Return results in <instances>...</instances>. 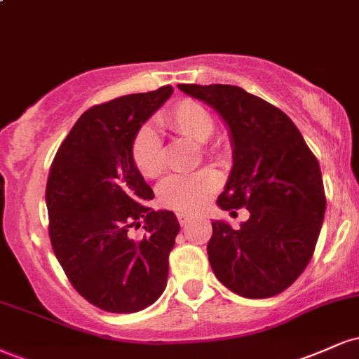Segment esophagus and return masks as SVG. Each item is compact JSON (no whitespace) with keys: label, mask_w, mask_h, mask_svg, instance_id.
<instances>
[{"label":"esophagus","mask_w":359,"mask_h":359,"mask_svg":"<svg viewBox=\"0 0 359 359\" xmlns=\"http://www.w3.org/2000/svg\"><path fill=\"white\" fill-rule=\"evenodd\" d=\"M177 219H179L180 226H182V228H185V226H187L189 222L194 219V216H191V214H189V212H179V214H177Z\"/></svg>","instance_id":"1"}]
</instances>
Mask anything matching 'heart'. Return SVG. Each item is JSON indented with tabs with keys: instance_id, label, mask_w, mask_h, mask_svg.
<instances>
[{
	"instance_id": "obj_1",
	"label": "heart",
	"mask_w": 359,
	"mask_h": 359,
	"mask_svg": "<svg viewBox=\"0 0 359 359\" xmlns=\"http://www.w3.org/2000/svg\"><path fill=\"white\" fill-rule=\"evenodd\" d=\"M163 123L175 133L203 143L214 135V119L203 104L194 100H182L163 116ZM131 160L145 179H155L163 170V145L158 133L151 126H143L135 135L131 145ZM221 175L212 168L189 175H175L160 187L158 197L163 208L177 212H197L209 197L219 189Z\"/></svg>"
}]
</instances>
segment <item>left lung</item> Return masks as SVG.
Wrapping results in <instances>:
<instances>
[{"label": "left lung", "instance_id": "8db88e82", "mask_svg": "<svg viewBox=\"0 0 359 359\" xmlns=\"http://www.w3.org/2000/svg\"><path fill=\"white\" fill-rule=\"evenodd\" d=\"M179 89L211 106L229 128L233 168L217 205L250 211L240 229L212 221L214 275L241 297H273L314 255L325 212L319 162L294 121L262 97L228 84Z\"/></svg>", "mask_w": 359, "mask_h": 359}]
</instances>
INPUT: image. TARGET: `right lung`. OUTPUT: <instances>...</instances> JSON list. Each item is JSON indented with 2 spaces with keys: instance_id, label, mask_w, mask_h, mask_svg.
<instances>
[{
  "instance_id": "add662e5",
  "label": "right lung",
  "mask_w": 359,
  "mask_h": 359,
  "mask_svg": "<svg viewBox=\"0 0 359 359\" xmlns=\"http://www.w3.org/2000/svg\"><path fill=\"white\" fill-rule=\"evenodd\" d=\"M172 93L163 86L93 106L52 162L45 201L53 253L72 287L106 312L143 311L167 287L180 224L172 211L148 208L154 191L133 165L131 145ZM142 222L146 234L133 241L129 229Z\"/></svg>"
}]
</instances>
